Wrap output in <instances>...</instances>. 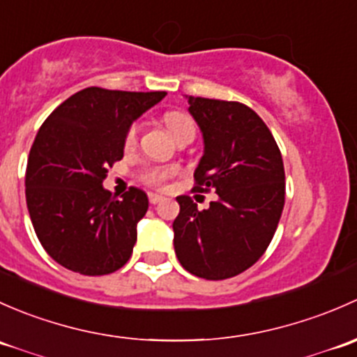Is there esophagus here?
Here are the masks:
<instances>
[{
	"mask_svg": "<svg viewBox=\"0 0 357 357\" xmlns=\"http://www.w3.org/2000/svg\"><path fill=\"white\" fill-rule=\"evenodd\" d=\"M148 197H149V203H151V204H158V203H161V201L165 199L161 194H154V192H149Z\"/></svg>",
	"mask_w": 357,
	"mask_h": 357,
	"instance_id": "34e87169",
	"label": "esophagus"
}]
</instances>
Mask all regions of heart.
<instances>
[{"label":"heart","mask_w":357,"mask_h":357,"mask_svg":"<svg viewBox=\"0 0 357 357\" xmlns=\"http://www.w3.org/2000/svg\"><path fill=\"white\" fill-rule=\"evenodd\" d=\"M163 120L167 128L170 130V134L175 137V141H177L178 137H182V135L190 134V132L196 134V123H194V120L190 119L189 115H185V113L168 112ZM135 134H137V125H132V127L128 128L125 142H127V144H132V142L135 141ZM175 174H177V168L175 167H154L146 170L142 178H144V182L149 183V185H163V183Z\"/></svg>","instance_id":"heart-1"}]
</instances>
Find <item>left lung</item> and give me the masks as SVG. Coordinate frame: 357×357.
<instances>
[{"mask_svg":"<svg viewBox=\"0 0 357 357\" xmlns=\"http://www.w3.org/2000/svg\"><path fill=\"white\" fill-rule=\"evenodd\" d=\"M185 98L204 144L196 190L213 189L218 199L199 211L189 196L177 197L175 255L189 273L223 280L251 268L270 245L285 203L284 161L249 106Z\"/></svg>","mask_w":357,"mask_h":357,"instance_id":"obj_1","label":"left lung"}]
</instances>
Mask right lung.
Wrapping results in <instances>:
<instances>
[{
  "instance_id": "add662e5",
  "label": "right lung",
  "mask_w": 357,
  "mask_h": 357,
  "mask_svg": "<svg viewBox=\"0 0 357 357\" xmlns=\"http://www.w3.org/2000/svg\"><path fill=\"white\" fill-rule=\"evenodd\" d=\"M165 96V91L87 87L39 128L29 153L25 197L39 242L67 270L96 277L130 259L148 196L130 187L116 199L102 180L123 158L130 125Z\"/></svg>"
}]
</instances>
